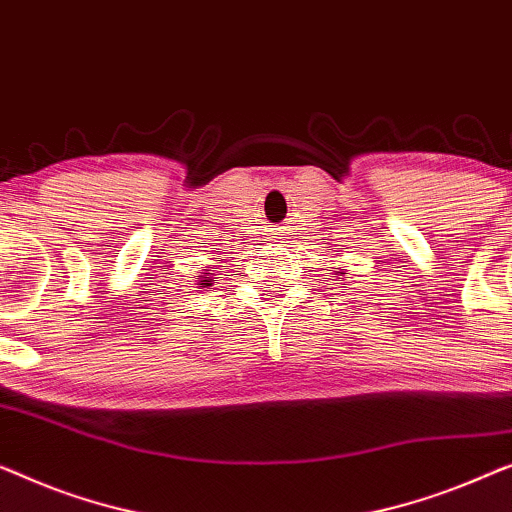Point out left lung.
Returning <instances> with one entry per match:
<instances>
[{"label": "left lung", "instance_id": "obj_1", "mask_svg": "<svg viewBox=\"0 0 512 512\" xmlns=\"http://www.w3.org/2000/svg\"><path fill=\"white\" fill-rule=\"evenodd\" d=\"M342 274H348V272H342Z\"/></svg>", "mask_w": 512, "mask_h": 512}]
</instances>
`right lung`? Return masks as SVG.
Returning a JSON list of instances; mask_svg holds the SVG:
<instances>
[{"mask_svg": "<svg viewBox=\"0 0 512 512\" xmlns=\"http://www.w3.org/2000/svg\"><path fill=\"white\" fill-rule=\"evenodd\" d=\"M196 284L201 286V288H205V286H212V277H210V272H201V277H198Z\"/></svg>", "mask_w": 512, "mask_h": 512, "instance_id": "1", "label": "right lung"}]
</instances>
